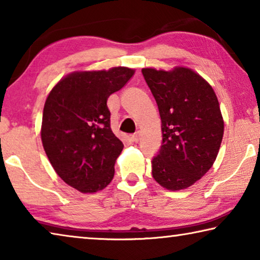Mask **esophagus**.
I'll use <instances>...</instances> for the list:
<instances>
[{
  "label": "esophagus",
  "instance_id": "obj_1",
  "mask_svg": "<svg viewBox=\"0 0 260 260\" xmlns=\"http://www.w3.org/2000/svg\"><path fill=\"white\" fill-rule=\"evenodd\" d=\"M140 136H141L140 132H136L135 134H133V135L131 136V141H132V142H134V143H138L139 140H140Z\"/></svg>",
  "mask_w": 260,
  "mask_h": 260
}]
</instances>
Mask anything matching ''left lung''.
Returning <instances> with one entry per match:
<instances>
[{
  "label": "left lung",
  "mask_w": 260,
  "mask_h": 260,
  "mask_svg": "<svg viewBox=\"0 0 260 260\" xmlns=\"http://www.w3.org/2000/svg\"><path fill=\"white\" fill-rule=\"evenodd\" d=\"M159 110L162 144L151 161L152 177L181 190L203 177L218 156L223 119L213 88L191 69H142Z\"/></svg>",
  "instance_id": "left-lung-1"
}]
</instances>
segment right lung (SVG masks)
Returning <instances> with one entry per match:
<instances>
[{"instance_id":"right-lung-1","label":"right lung","mask_w":260,"mask_h":260,"mask_svg":"<svg viewBox=\"0 0 260 260\" xmlns=\"http://www.w3.org/2000/svg\"><path fill=\"white\" fill-rule=\"evenodd\" d=\"M135 70L77 71L56 83L43 108L41 140L55 172L83 193L112 181L124 144L110 127L109 96L124 87Z\"/></svg>"}]
</instances>
